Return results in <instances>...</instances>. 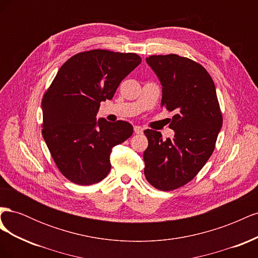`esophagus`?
Wrapping results in <instances>:
<instances>
[{
    "label": "esophagus",
    "instance_id": "34e87169",
    "mask_svg": "<svg viewBox=\"0 0 258 258\" xmlns=\"http://www.w3.org/2000/svg\"><path fill=\"white\" fill-rule=\"evenodd\" d=\"M134 130H135V132L137 135H142L143 134V128L142 127H140V126H135L134 127Z\"/></svg>",
    "mask_w": 258,
    "mask_h": 258
}]
</instances>
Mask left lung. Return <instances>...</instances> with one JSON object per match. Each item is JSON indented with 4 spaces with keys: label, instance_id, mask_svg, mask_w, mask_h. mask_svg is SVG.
<instances>
[{
    "label": "left lung",
    "instance_id": "obj_1",
    "mask_svg": "<svg viewBox=\"0 0 258 258\" xmlns=\"http://www.w3.org/2000/svg\"><path fill=\"white\" fill-rule=\"evenodd\" d=\"M162 86L161 106L173 112L169 128L174 138L144 131V174L160 190L178 188L197 175L212 155L223 124L214 83L207 70L188 58L171 53L146 58Z\"/></svg>",
    "mask_w": 258,
    "mask_h": 258
}]
</instances>
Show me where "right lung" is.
I'll return each mask as SVG.
<instances>
[{"label":"right lung","instance_id":"right-lung-1","mask_svg":"<svg viewBox=\"0 0 258 258\" xmlns=\"http://www.w3.org/2000/svg\"><path fill=\"white\" fill-rule=\"evenodd\" d=\"M140 63L137 53L95 49L75 54L59 69L42 100V134L60 172L71 182L102 181L111 170L112 148L132 136L129 122L97 120V113Z\"/></svg>","mask_w":258,"mask_h":258}]
</instances>
